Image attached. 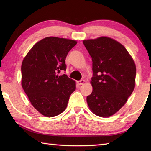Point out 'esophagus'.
<instances>
[{"label": "esophagus", "mask_w": 151, "mask_h": 151, "mask_svg": "<svg viewBox=\"0 0 151 151\" xmlns=\"http://www.w3.org/2000/svg\"><path fill=\"white\" fill-rule=\"evenodd\" d=\"M77 83H78V84L79 85V86H81V85H83L85 83V81L84 79H82V80H81V81H78L77 82Z\"/></svg>", "instance_id": "esophagus-1"}]
</instances>
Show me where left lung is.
<instances>
[{"instance_id":"8db88e82","label":"left lung","mask_w":151,"mask_h":151,"mask_svg":"<svg viewBox=\"0 0 151 151\" xmlns=\"http://www.w3.org/2000/svg\"><path fill=\"white\" fill-rule=\"evenodd\" d=\"M92 58L93 91L87 102L93 113L108 117L123 106L135 88L136 68L123 45L100 37L83 41Z\"/></svg>"}]
</instances>
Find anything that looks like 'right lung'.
Here are the masks:
<instances>
[{
  "label": "right lung",
  "mask_w": 151,
  "mask_h": 151,
  "mask_svg": "<svg viewBox=\"0 0 151 151\" xmlns=\"http://www.w3.org/2000/svg\"><path fill=\"white\" fill-rule=\"evenodd\" d=\"M76 43L75 40L47 37L35 44L22 61V87L31 104L44 116L62 113L75 90V81L58 74L66 70V56Z\"/></svg>",
  "instance_id": "add662e5"
}]
</instances>
